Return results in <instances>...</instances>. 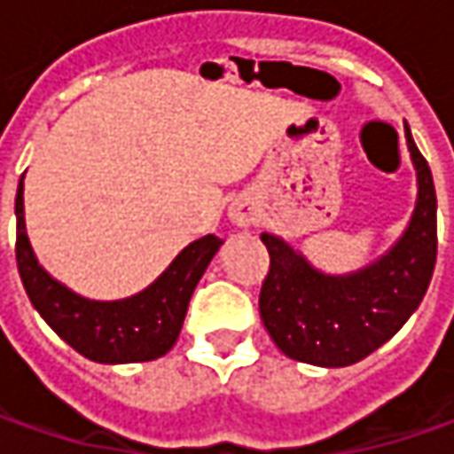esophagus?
I'll list each match as a JSON object with an SVG mask.
<instances>
[{"mask_svg": "<svg viewBox=\"0 0 454 454\" xmlns=\"http://www.w3.org/2000/svg\"><path fill=\"white\" fill-rule=\"evenodd\" d=\"M230 217H232V222H235V224H239V227H250V224H254V222H257V207H254L253 201L239 200L232 204V209H230Z\"/></svg>", "mask_w": 454, "mask_h": 454, "instance_id": "34e87169", "label": "esophagus"}]
</instances>
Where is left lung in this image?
Listing matches in <instances>:
<instances>
[{
    "mask_svg": "<svg viewBox=\"0 0 454 454\" xmlns=\"http://www.w3.org/2000/svg\"><path fill=\"white\" fill-rule=\"evenodd\" d=\"M407 146L419 182L417 207L404 237L372 268L331 278L283 239L262 235L270 270L260 288V318L286 356L328 369L351 366L392 339L422 303L437 260V197L410 129Z\"/></svg>",
    "mask_w": 454,
    "mask_h": 454,
    "instance_id": "8db88e82",
    "label": "left lung"
}]
</instances>
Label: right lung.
<instances>
[{
	"label": "right lung",
	"mask_w": 454,
	"mask_h": 454,
	"mask_svg": "<svg viewBox=\"0 0 454 454\" xmlns=\"http://www.w3.org/2000/svg\"><path fill=\"white\" fill-rule=\"evenodd\" d=\"M22 189L20 179L14 200L17 268L29 301L47 325L78 354L98 364H131L164 356L179 339L189 298L222 239L207 235L192 242L153 286L133 298L114 303L85 301L40 268L25 232Z\"/></svg>",
	"instance_id": "1"
}]
</instances>
